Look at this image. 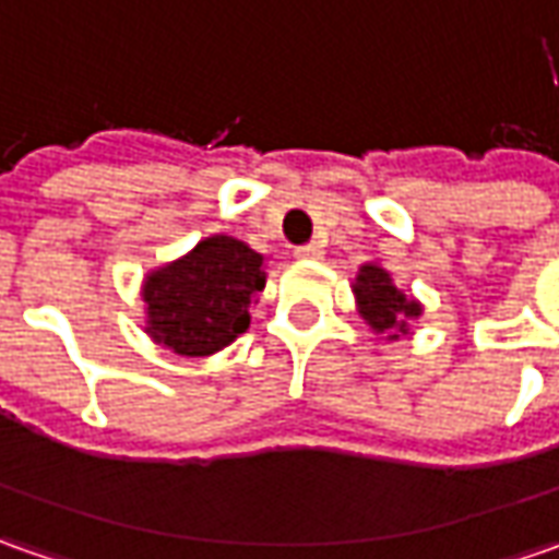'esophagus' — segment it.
I'll return each instance as SVG.
<instances>
[{
  "label": "esophagus",
  "instance_id": "1",
  "mask_svg": "<svg viewBox=\"0 0 559 559\" xmlns=\"http://www.w3.org/2000/svg\"><path fill=\"white\" fill-rule=\"evenodd\" d=\"M295 254L298 258H323V246L320 242H308V246L295 248Z\"/></svg>",
  "mask_w": 559,
  "mask_h": 559
}]
</instances>
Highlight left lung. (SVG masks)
<instances>
[{
    "label": "left lung",
    "instance_id": "8db88e82",
    "mask_svg": "<svg viewBox=\"0 0 559 559\" xmlns=\"http://www.w3.org/2000/svg\"><path fill=\"white\" fill-rule=\"evenodd\" d=\"M355 295L364 320L373 326L376 333H389V338H397V333H407V320L419 317L417 301H411L404 292H397L392 286V276L376 264H367L360 270Z\"/></svg>",
    "mask_w": 559,
    "mask_h": 559
}]
</instances>
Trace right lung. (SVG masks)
<instances>
[{"label": "right lung", "instance_id": "right-lung-1", "mask_svg": "<svg viewBox=\"0 0 559 559\" xmlns=\"http://www.w3.org/2000/svg\"><path fill=\"white\" fill-rule=\"evenodd\" d=\"M264 258L246 242L211 236L145 283L148 333L183 357L226 348L248 330V305L264 289Z\"/></svg>", "mask_w": 559, "mask_h": 559}]
</instances>
